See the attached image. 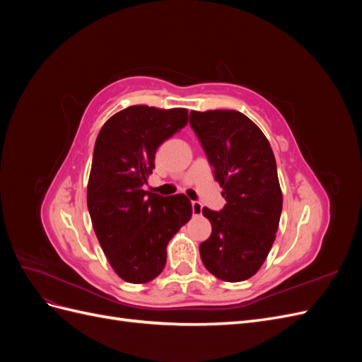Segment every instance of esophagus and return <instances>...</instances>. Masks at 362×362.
<instances>
[{
  "instance_id": "esophagus-1",
  "label": "esophagus",
  "mask_w": 362,
  "mask_h": 362,
  "mask_svg": "<svg viewBox=\"0 0 362 362\" xmlns=\"http://www.w3.org/2000/svg\"><path fill=\"white\" fill-rule=\"evenodd\" d=\"M192 211H193V216H199L202 213V204L198 202V201H193L192 202Z\"/></svg>"
}]
</instances>
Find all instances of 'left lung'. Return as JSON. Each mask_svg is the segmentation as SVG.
<instances>
[{"label": "left lung", "instance_id": "1", "mask_svg": "<svg viewBox=\"0 0 362 362\" xmlns=\"http://www.w3.org/2000/svg\"><path fill=\"white\" fill-rule=\"evenodd\" d=\"M190 127L223 187L221 211L202 208L211 235L199 246L206 270L222 281L254 276L275 242L282 193L269 140L235 110L190 112Z\"/></svg>", "mask_w": 362, "mask_h": 362}]
</instances>
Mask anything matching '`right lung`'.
I'll return each mask as SVG.
<instances>
[{"instance_id": "obj_1", "label": "right lung", "mask_w": 362, "mask_h": 362, "mask_svg": "<svg viewBox=\"0 0 362 362\" xmlns=\"http://www.w3.org/2000/svg\"><path fill=\"white\" fill-rule=\"evenodd\" d=\"M185 108L131 105L107 120L95 141L87 208L104 254L131 284L157 278L170 238L192 217L184 194L144 190L164 140L187 125Z\"/></svg>"}]
</instances>
